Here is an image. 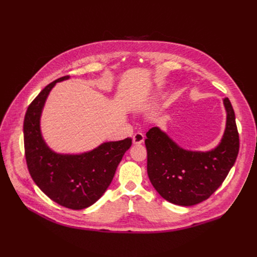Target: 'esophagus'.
Returning <instances> with one entry per match:
<instances>
[{"label": "esophagus", "mask_w": 257, "mask_h": 257, "mask_svg": "<svg viewBox=\"0 0 257 257\" xmlns=\"http://www.w3.org/2000/svg\"><path fill=\"white\" fill-rule=\"evenodd\" d=\"M144 141H145V137H144V134L141 132H138L133 136V144L134 145H141L144 143Z\"/></svg>", "instance_id": "1"}]
</instances>
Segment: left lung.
Wrapping results in <instances>:
<instances>
[{"instance_id": "obj_1", "label": "left lung", "mask_w": 257, "mask_h": 257, "mask_svg": "<svg viewBox=\"0 0 257 257\" xmlns=\"http://www.w3.org/2000/svg\"><path fill=\"white\" fill-rule=\"evenodd\" d=\"M226 126L219 145L209 151L181 148L159 127L147 132V172L157 193L180 206L208 199L225 180L238 154L235 114L228 98L223 100Z\"/></svg>"}]
</instances>
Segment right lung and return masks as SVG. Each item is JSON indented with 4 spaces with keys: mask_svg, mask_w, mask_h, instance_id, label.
<instances>
[{
    "mask_svg": "<svg viewBox=\"0 0 257 257\" xmlns=\"http://www.w3.org/2000/svg\"><path fill=\"white\" fill-rule=\"evenodd\" d=\"M67 79L64 76L47 85L27 109L25 155L31 177L42 192L61 206L80 210L96 203L106 192L132 140L105 142L79 154L53 151L44 140L40 117L52 88Z\"/></svg>",
    "mask_w": 257,
    "mask_h": 257,
    "instance_id": "right-lung-1",
    "label": "right lung"
}]
</instances>
